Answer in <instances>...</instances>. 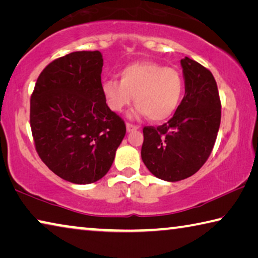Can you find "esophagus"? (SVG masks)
<instances>
[{
	"label": "esophagus",
	"mask_w": 258,
	"mask_h": 258,
	"mask_svg": "<svg viewBox=\"0 0 258 258\" xmlns=\"http://www.w3.org/2000/svg\"><path fill=\"white\" fill-rule=\"evenodd\" d=\"M125 126H126V132H128V133L135 132V130H137L139 128L138 125H135V124H132V123H126Z\"/></svg>",
	"instance_id": "34e87169"
}]
</instances>
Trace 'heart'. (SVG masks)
<instances>
[{"label":"heart","instance_id":"obj_1","mask_svg":"<svg viewBox=\"0 0 258 258\" xmlns=\"http://www.w3.org/2000/svg\"><path fill=\"white\" fill-rule=\"evenodd\" d=\"M184 82L177 70L154 61H138L120 72V81L109 79L103 83L108 107L122 112L135 101L134 116H150L153 121L168 119L179 105Z\"/></svg>","mask_w":258,"mask_h":258}]
</instances>
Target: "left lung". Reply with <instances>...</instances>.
<instances>
[{"label": "left lung", "mask_w": 258, "mask_h": 258, "mask_svg": "<svg viewBox=\"0 0 258 258\" xmlns=\"http://www.w3.org/2000/svg\"><path fill=\"white\" fill-rule=\"evenodd\" d=\"M185 96L167 123L143 129L142 160L158 178L178 181L204 166L221 124V100L212 72L193 59L180 60Z\"/></svg>", "instance_id": "left-lung-1"}]
</instances>
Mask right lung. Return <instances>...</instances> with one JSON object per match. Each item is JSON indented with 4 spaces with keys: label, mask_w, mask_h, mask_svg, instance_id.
Returning a JSON list of instances; mask_svg holds the SVG:
<instances>
[{
    "label": "right lung",
    "mask_w": 258,
    "mask_h": 258,
    "mask_svg": "<svg viewBox=\"0 0 258 258\" xmlns=\"http://www.w3.org/2000/svg\"><path fill=\"white\" fill-rule=\"evenodd\" d=\"M103 56L77 51L58 58L37 79L31 98V128L40 158L74 184L107 174L125 135V124L106 104Z\"/></svg>",
    "instance_id": "right-lung-1"
}]
</instances>
